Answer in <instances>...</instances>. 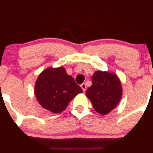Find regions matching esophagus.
Here are the masks:
<instances>
[{"mask_svg": "<svg viewBox=\"0 0 153 153\" xmlns=\"http://www.w3.org/2000/svg\"><path fill=\"white\" fill-rule=\"evenodd\" d=\"M81 87L82 88L83 91H84V92H85L86 89V84H85V83H83V84H81Z\"/></svg>", "mask_w": 153, "mask_h": 153, "instance_id": "esophagus-1", "label": "esophagus"}]
</instances>
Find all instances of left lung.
<instances>
[{"label":"left lung","mask_w":153,"mask_h":153,"mask_svg":"<svg viewBox=\"0 0 153 153\" xmlns=\"http://www.w3.org/2000/svg\"><path fill=\"white\" fill-rule=\"evenodd\" d=\"M122 88L115 74L97 71L92 76V86L86 91V95L92 102L94 109L106 115L119 103Z\"/></svg>","instance_id":"left-lung-1"}]
</instances>
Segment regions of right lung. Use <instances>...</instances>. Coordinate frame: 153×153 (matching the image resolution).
Masks as SVG:
<instances>
[{
    "label": "right lung",
    "instance_id": "obj_1",
    "mask_svg": "<svg viewBox=\"0 0 153 153\" xmlns=\"http://www.w3.org/2000/svg\"><path fill=\"white\" fill-rule=\"evenodd\" d=\"M81 86L67 75L63 67L46 69L38 76L35 87V97L44 109L60 113L78 93Z\"/></svg>",
    "mask_w": 153,
    "mask_h": 153
}]
</instances>
